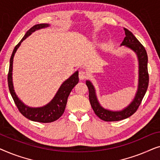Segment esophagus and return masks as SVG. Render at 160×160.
I'll return each mask as SVG.
<instances>
[{
	"label": "esophagus",
	"mask_w": 160,
	"mask_h": 160,
	"mask_svg": "<svg viewBox=\"0 0 160 160\" xmlns=\"http://www.w3.org/2000/svg\"><path fill=\"white\" fill-rule=\"evenodd\" d=\"M78 77H79L80 80H84L85 78H87V74L86 73V72L81 70V71H79V73H78Z\"/></svg>",
	"instance_id": "esophagus-1"
}]
</instances>
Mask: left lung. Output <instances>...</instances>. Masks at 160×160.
<instances>
[{"label":"left lung","instance_id":"left-lung-1","mask_svg":"<svg viewBox=\"0 0 160 160\" xmlns=\"http://www.w3.org/2000/svg\"><path fill=\"white\" fill-rule=\"evenodd\" d=\"M124 30L125 37L120 44V47H124L134 52L138 62V88L135 97L130 103L119 111H113L104 108L99 102L95 87H94L93 84L89 80L86 81V84L89 89V98L92 108L100 119L106 122L120 121L132 116L141 104L148 85V56L145 48L130 30L126 28H124Z\"/></svg>","mask_w":160,"mask_h":160}]
</instances>
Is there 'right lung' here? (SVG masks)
Here are the masks:
<instances>
[{
  "instance_id": "obj_1",
  "label": "right lung",
  "mask_w": 160,
  "mask_h": 160,
  "mask_svg": "<svg viewBox=\"0 0 160 160\" xmlns=\"http://www.w3.org/2000/svg\"><path fill=\"white\" fill-rule=\"evenodd\" d=\"M49 26V24L47 23L38 24V25H34L29 30H28L20 42L14 47L10 59L9 71H8V89H9L11 95H12L19 111L27 119L31 120V121L42 122V123H49V122L56 121L64 113L67 104L68 98L72 89L78 82V71H76L60 85L55 95L49 102H48L45 106L41 107H30L24 103L15 92L12 78L13 62H14L15 53L24 40H25L28 36H30L32 32L36 30L47 28Z\"/></svg>"
}]
</instances>
